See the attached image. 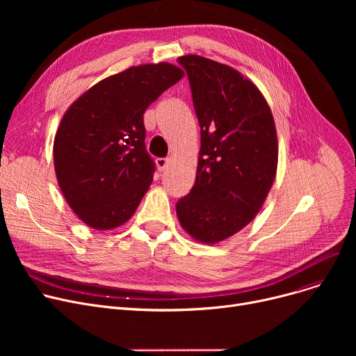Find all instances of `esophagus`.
I'll list each match as a JSON object with an SVG mask.
<instances>
[{
	"mask_svg": "<svg viewBox=\"0 0 356 356\" xmlns=\"http://www.w3.org/2000/svg\"><path fill=\"white\" fill-rule=\"evenodd\" d=\"M156 164H157L159 172H164V168H165L167 164H168V160H167V159H157V160H156Z\"/></svg>",
	"mask_w": 356,
	"mask_h": 356,
	"instance_id": "34e87169",
	"label": "esophagus"
}]
</instances>
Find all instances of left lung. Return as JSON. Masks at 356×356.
Segmentation results:
<instances>
[{
	"label": "left lung",
	"mask_w": 356,
	"mask_h": 356,
	"mask_svg": "<svg viewBox=\"0 0 356 356\" xmlns=\"http://www.w3.org/2000/svg\"><path fill=\"white\" fill-rule=\"evenodd\" d=\"M188 73L200 127L197 173L176 203L177 218L195 239L215 244L254 219L277 170V133L258 88L235 69L189 54Z\"/></svg>",
	"instance_id": "left-lung-1"
}]
</instances>
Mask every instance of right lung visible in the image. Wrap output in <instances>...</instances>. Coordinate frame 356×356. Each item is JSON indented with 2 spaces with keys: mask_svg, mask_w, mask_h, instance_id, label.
<instances>
[{
  "mask_svg": "<svg viewBox=\"0 0 356 356\" xmlns=\"http://www.w3.org/2000/svg\"><path fill=\"white\" fill-rule=\"evenodd\" d=\"M170 65H141L109 76L74 102L54 137V170L72 211L111 229L136 212L156 172L145 148L144 112L177 83Z\"/></svg>",
  "mask_w": 356,
  "mask_h": 356,
  "instance_id": "add662e5",
  "label": "right lung"
}]
</instances>
